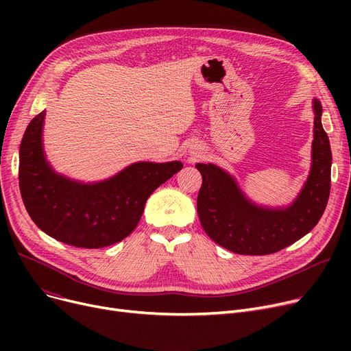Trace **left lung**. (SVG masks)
<instances>
[{
	"label": "left lung",
	"mask_w": 351,
	"mask_h": 351,
	"mask_svg": "<svg viewBox=\"0 0 351 351\" xmlns=\"http://www.w3.org/2000/svg\"><path fill=\"white\" fill-rule=\"evenodd\" d=\"M315 108L311 171L306 185L287 209L257 208L245 199L232 176L212 163H197L202 186L197 195L200 225L219 246L237 254H270L298 242L315 228L330 195L331 151L322 125V104Z\"/></svg>",
	"instance_id": "8db88e82"
}]
</instances>
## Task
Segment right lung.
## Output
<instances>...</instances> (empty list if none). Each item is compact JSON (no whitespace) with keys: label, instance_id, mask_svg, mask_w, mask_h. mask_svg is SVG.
Listing matches in <instances>:
<instances>
[{"label":"right lung","instance_id":"right-lung-1","mask_svg":"<svg viewBox=\"0 0 351 351\" xmlns=\"http://www.w3.org/2000/svg\"><path fill=\"white\" fill-rule=\"evenodd\" d=\"M44 117L43 110L25 129L18 179L34 223L65 245L99 249L121 242L138 226L151 193L183 168L179 160L138 162L95 185L72 182L45 162Z\"/></svg>","mask_w":351,"mask_h":351}]
</instances>
